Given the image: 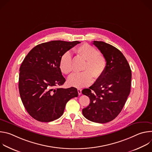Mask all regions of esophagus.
<instances>
[{"label": "esophagus", "instance_id": "obj_1", "mask_svg": "<svg viewBox=\"0 0 152 152\" xmlns=\"http://www.w3.org/2000/svg\"><path fill=\"white\" fill-rule=\"evenodd\" d=\"M77 92H78L79 95H80V94H82V90L80 89V88H78V89H77Z\"/></svg>", "mask_w": 152, "mask_h": 152}]
</instances>
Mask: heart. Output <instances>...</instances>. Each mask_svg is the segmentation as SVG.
Returning <instances> with one entry per match:
<instances>
[{"label": "heart", "instance_id": "obj_1", "mask_svg": "<svg viewBox=\"0 0 152 152\" xmlns=\"http://www.w3.org/2000/svg\"><path fill=\"white\" fill-rule=\"evenodd\" d=\"M75 52L86 60L82 73H74L68 79L69 85L76 88L88 86L93 81V76L99 78L104 73L106 67V61L104 56L99 55V51L88 44H83L76 48ZM59 69L62 73L69 75L73 70L72 56L70 52H66L61 56Z\"/></svg>", "mask_w": 152, "mask_h": 152}]
</instances>
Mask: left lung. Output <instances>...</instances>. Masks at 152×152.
Wrapping results in <instances>:
<instances>
[{
  "instance_id": "1",
  "label": "left lung",
  "mask_w": 152,
  "mask_h": 152,
  "mask_svg": "<svg viewBox=\"0 0 152 152\" xmlns=\"http://www.w3.org/2000/svg\"><path fill=\"white\" fill-rule=\"evenodd\" d=\"M106 61V67L101 77L82 93L90 99V104L82 110L86 118L95 123L113 120L121 111L131 91L132 73L123 53L103 41H94Z\"/></svg>"
}]
</instances>
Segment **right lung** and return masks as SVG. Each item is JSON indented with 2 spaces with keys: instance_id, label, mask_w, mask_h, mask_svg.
<instances>
[{
  "instance_id": "obj_1",
  "label": "right lung",
  "mask_w": 152,
  "mask_h": 152,
  "mask_svg": "<svg viewBox=\"0 0 152 152\" xmlns=\"http://www.w3.org/2000/svg\"><path fill=\"white\" fill-rule=\"evenodd\" d=\"M79 43L61 40L41 43L34 47L21 63L20 96L26 110L36 120L50 122L59 118L67 102L78 96L75 87L55 88L66 82L59 69L61 56Z\"/></svg>"
}]
</instances>
